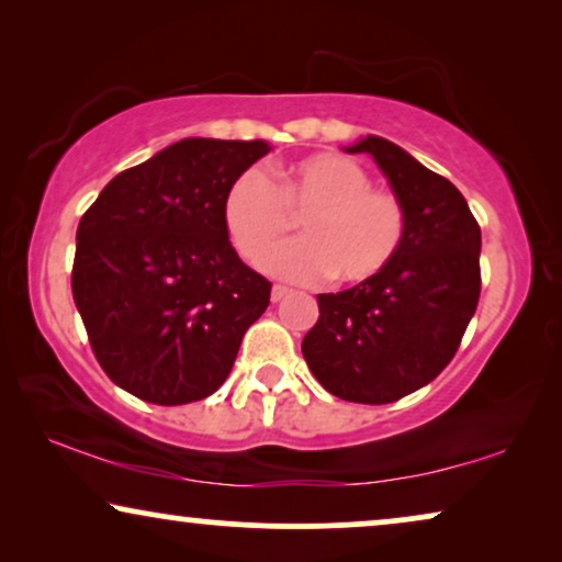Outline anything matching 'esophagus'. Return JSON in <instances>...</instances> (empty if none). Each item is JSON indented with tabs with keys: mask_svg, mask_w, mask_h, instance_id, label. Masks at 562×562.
Wrapping results in <instances>:
<instances>
[{
	"mask_svg": "<svg viewBox=\"0 0 562 562\" xmlns=\"http://www.w3.org/2000/svg\"><path fill=\"white\" fill-rule=\"evenodd\" d=\"M291 291L286 286H273L271 289V302H281V299H286Z\"/></svg>",
	"mask_w": 562,
	"mask_h": 562,
	"instance_id": "1",
	"label": "esophagus"
}]
</instances>
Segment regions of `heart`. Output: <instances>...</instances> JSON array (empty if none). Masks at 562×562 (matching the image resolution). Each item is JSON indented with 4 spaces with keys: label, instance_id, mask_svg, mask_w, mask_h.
Masks as SVG:
<instances>
[{
    "label": "heart",
    "instance_id": "obj_1",
    "mask_svg": "<svg viewBox=\"0 0 562 562\" xmlns=\"http://www.w3.org/2000/svg\"><path fill=\"white\" fill-rule=\"evenodd\" d=\"M235 250L260 263L294 218L302 241L277 249L266 271L286 281L363 283L394 260L404 240L406 214L391 191L371 189V176L340 153H314L276 173L250 168L237 176L222 204Z\"/></svg>",
    "mask_w": 562,
    "mask_h": 562
}]
</instances>
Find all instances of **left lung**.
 Listing matches in <instances>:
<instances>
[{
  "instance_id": "8db88e82",
  "label": "left lung",
  "mask_w": 562,
  "mask_h": 562,
  "mask_svg": "<svg viewBox=\"0 0 562 562\" xmlns=\"http://www.w3.org/2000/svg\"><path fill=\"white\" fill-rule=\"evenodd\" d=\"M368 153L406 214L404 240L379 276L319 294L304 335L306 366L333 396L389 404L437 379L456 356L481 294V227L463 194L396 143L366 135Z\"/></svg>"
}]
</instances>
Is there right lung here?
I'll list each match as a JSON object with an SVG mask.
<instances>
[{
    "label": "right lung",
    "mask_w": 562,
    "mask_h": 562,
    "mask_svg": "<svg viewBox=\"0 0 562 562\" xmlns=\"http://www.w3.org/2000/svg\"><path fill=\"white\" fill-rule=\"evenodd\" d=\"M266 140L183 137L114 176L76 229L74 302L104 373L143 402L214 394L271 283L237 256L227 189Z\"/></svg>",
    "instance_id": "obj_1"
}]
</instances>
